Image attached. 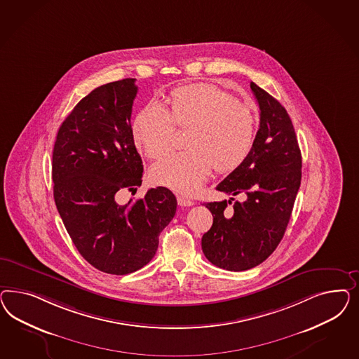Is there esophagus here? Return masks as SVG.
Instances as JSON below:
<instances>
[{"mask_svg": "<svg viewBox=\"0 0 359 359\" xmlns=\"http://www.w3.org/2000/svg\"><path fill=\"white\" fill-rule=\"evenodd\" d=\"M177 204L180 207H192L194 201L191 198H188V197H184V196H177Z\"/></svg>", "mask_w": 359, "mask_h": 359, "instance_id": "esophagus-1", "label": "esophagus"}]
</instances>
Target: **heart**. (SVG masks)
Here are the masks:
<instances>
[{"label":"heart","mask_w":359,"mask_h":359,"mask_svg":"<svg viewBox=\"0 0 359 359\" xmlns=\"http://www.w3.org/2000/svg\"><path fill=\"white\" fill-rule=\"evenodd\" d=\"M175 125L189 129L187 147L152 164L150 177L180 194H192L216 167L218 172L236 170L250 154L257 120L250 108L226 90L212 84L177 88L171 96V111L158 101L140 110L133 121V135L152 159L172 146Z\"/></svg>","instance_id":"1"}]
</instances>
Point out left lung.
<instances>
[{"mask_svg": "<svg viewBox=\"0 0 359 359\" xmlns=\"http://www.w3.org/2000/svg\"><path fill=\"white\" fill-rule=\"evenodd\" d=\"M261 110L259 129L243 163L216 189L229 195L245 194L233 213L231 200L207 203L213 225L203 236L208 261L229 271H245L266 261L282 241L302 182V152L294 125L282 104L251 83Z\"/></svg>", "mask_w": 359, "mask_h": 359, "instance_id": "obj_1", "label": "left lung"}]
</instances>
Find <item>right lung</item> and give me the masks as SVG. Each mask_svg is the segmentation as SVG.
<instances>
[{"mask_svg":"<svg viewBox=\"0 0 359 359\" xmlns=\"http://www.w3.org/2000/svg\"><path fill=\"white\" fill-rule=\"evenodd\" d=\"M137 92L135 79L93 89L60 125L53 152L55 204L65 229L81 257L111 275L151 261L177 205L164 187L125 205L116 201L118 191L142 184L130 123Z\"/></svg>","mask_w":359,"mask_h":359,"instance_id":"right-lung-1","label":"right lung"}]
</instances>
